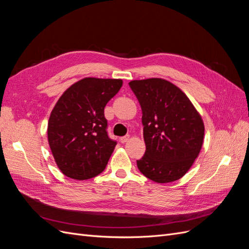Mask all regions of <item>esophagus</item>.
Here are the masks:
<instances>
[{"label": "esophagus", "mask_w": 249, "mask_h": 249, "mask_svg": "<svg viewBox=\"0 0 249 249\" xmlns=\"http://www.w3.org/2000/svg\"><path fill=\"white\" fill-rule=\"evenodd\" d=\"M129 139H130V136L129 135H127V136H124V137H120V142L122 143H125L126 141H129Z\"/></svg>", "instance_id": "obj_1"}]
</instances>
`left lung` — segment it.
Instances as JSON below:
<instances>
[{
  "label": "left lung",
  "instance_id": "obj_1",
  "mask_svg": "<svg viewBox=\"0 0 249 249\" xmlns=\"http://www.w3.org/2000/svg\"><path fill=\"white\" fill-rule=\"evenodd\" d=\"M142 110L145 154L137 161L143 176L165 184L183 178L198 157L205 125L188 96L160 78L129 83Z\"/></svg>",
  "mask_w": 249,
  "mask_h": 249
}]
</instances>
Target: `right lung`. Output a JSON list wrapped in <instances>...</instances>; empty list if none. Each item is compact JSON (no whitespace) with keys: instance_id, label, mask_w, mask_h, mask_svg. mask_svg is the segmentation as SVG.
I'll return each instance as SVG.
<instances>
[{"instance_id":"right-lung-1","label":"right lung","mask_w":249,"mask_h":249,"mask_svg":"<svg viewBox=\"0 0 249 249\" xmlns=\"http://www.w3.org/2000/svg\"><path fill=\"white\" fill-rule=\"evenodd\" d=\"M122 86L120 79L84 78L60 96L50 115L48 140L64 176L89 179L106 168L116 141L108 136L104 109Z\"/></svg>"}]
</instances>
